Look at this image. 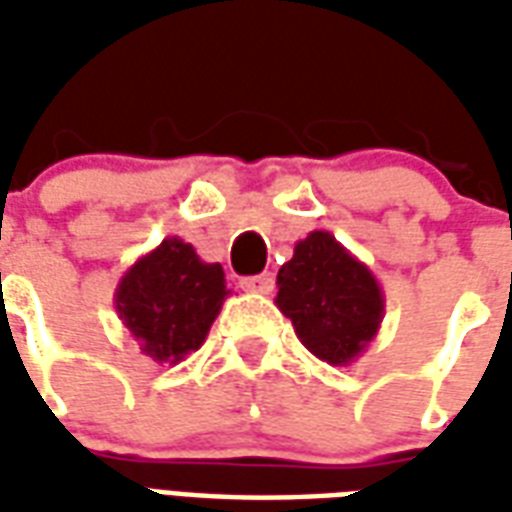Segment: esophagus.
<instances>
[{"label":"esophagus","mask_w":512,"mask_h":512,"mask_svg":"<svg viewBox=\"0 0 512 512\" xmlns=\"http://www.w3.org/2000/svg\"><path fill=\"white\" fill-rule=\"evenodd\" d=\"M241 288L246 293H260V296H268L271 290H274V279L268 277V274H260V277H246L241 279Z\"/></svg>","instance_id":"obj_1"}]
</instances>
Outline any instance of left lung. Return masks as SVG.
<instances>
[{
	"label": "left lung",
	"mask_w": 512,
	"mask_h": 512,
	"mask_svg": "<svg viewBox=\"0 0 512 512\" xmlns=\"http://www.w3.org/2000/svg\"><path fill=\"white\" fill-rule=\"evenodd\" d=\"M277 307L304 348L321 362L345 367L365 354L384 321L376 274L332 233L312 230L277 274Z\"/></svg>",
	"instance_id": "left-lung-1"
}]
</instances>
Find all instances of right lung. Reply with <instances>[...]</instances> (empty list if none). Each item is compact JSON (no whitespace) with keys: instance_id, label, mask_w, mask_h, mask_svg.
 Masks as SVG:
<instances>
[{"instance_id":"right-lung-1","label":"right lung","mask_w":512,"mask_h":512,"mask_svg":"<svg viewBox=\"0 0 512 512\" xmlns=\"http://www.w3.org/2000/svg\"><path fill=\"white\" fill-rule=\"evenodd\" d=\"M227 296L222 266L172 235L120 277L115 310L147 359L178 365L205 343Z\"/></svg>"}]
</instances>
